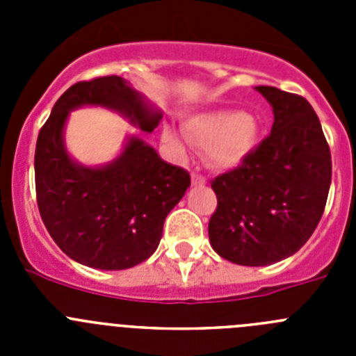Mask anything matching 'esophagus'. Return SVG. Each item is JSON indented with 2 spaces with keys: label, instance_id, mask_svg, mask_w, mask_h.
Masks as SVG:
<instances>
[{
  "label": "esophagus",
  "instance_id": "obj_1",
  "mask_svg": "<svg viewBox=\"0 0 356 356\" xmlns=\"http://www.w3.org/2000/svg\"><path fill=\"white\" fill-rule=\"evenodd\" d=\"M191 178H193V185H205L207 184V180H205V176H201V175H197V172H193V176H191Z\"/></svg>",
  "mask_w": 356,
  "mask_h": 356
}]
</instances>
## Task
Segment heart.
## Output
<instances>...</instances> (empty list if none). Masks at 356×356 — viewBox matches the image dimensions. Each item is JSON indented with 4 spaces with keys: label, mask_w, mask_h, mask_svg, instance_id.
<instances>
[{
    "label": "heart",
    "mask_w": 356,
    "mask_h": 356,
    "mask_svg": "<svg viewBox=\"0 0 356 356\" xmlns=\"http://www.w3.org/2000/svg\"><path fill=\"white\" fill-rule=\"evenodd\" d=\"M260 134L259 118L251 112L213 108L185 118L181 130L168 124L163 128V140L178 155H185L191 144L205 147L212 168L234 171L251 159L259 147Z\"/></svg>",
    "instance_id": "1"
}]
</instances>
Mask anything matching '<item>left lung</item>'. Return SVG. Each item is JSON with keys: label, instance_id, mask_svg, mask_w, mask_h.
<instances>
[{"label": "left lung", "instance_id": "obj_1", "mask_svg": "<svg viewBox=\"0 0 356 356\" xmlns=\"http://www.w3.org/2000/svg\"><path fill=\"white\" fill-rule=\"evenodd\" d=\"M273 106L271 135L244 165L212 181L217 210L209 237L238 266H271L305 246L325 212L332 155L319 118L301 96L254 87Z\"/></svg>", "mask_w": 356, "mask_h": 356}]
</instances>
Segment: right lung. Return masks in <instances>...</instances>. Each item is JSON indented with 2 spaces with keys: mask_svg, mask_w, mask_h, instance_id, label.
Here are the masks:
<instances>
[{
  "mask_svg": "<svg viewBox=\"0 0 356 356\" xmlns=\"http://www.w3.org/2000/svg\"><path fill=\"white\" fill-rule=\"evenodd\" d=\"M81 106L115 112L146 134L159 127L162 110L121 76L78 81L58 97L37 139V205L56 246L92 269H130L156 251L163 221L191 176L137 134H128L121 153L103 165L74 160L64 134L71 112Z\"/></svg>",
  "mask_w": 356,
  "mask_h": 356,
  "instance_id": "right-lung-1",
  "label": "right lung"
}]
</instances>
